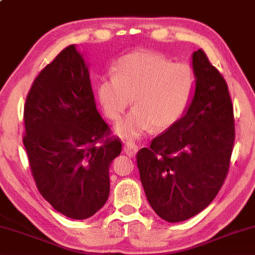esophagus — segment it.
<instances>
[{
	"label": "esophagus",
	"mask_w": 255,
	"mask_h": 255,
	"mask_svg": "<svg viewBox=\"0 0 255 255\" xmlns=\"http://www.w3.org/2000/svg\"><path fill=\"white\" fill-rule=\"evenodd\" d=\"M123 151H124V153H126L127 155H128V156H133V155H135L136 154V152H137V146L136 145H134L133 143H126L124 144V146H123Z\"/></svg>",
	"instance_id": "obj_1"
}]
</instances>
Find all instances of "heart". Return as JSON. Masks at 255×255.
I'll list each match as a JSON object with an SVG mask.
<instances>
[{
  "mask_svg": "<svg viewBox=\"0 0 255 255\" xmlns=\"http://www.w3.org/2000/svg\"><path fill=\"white\" fill-rule=\"evenodd\" d=\"M196 89L194 69L184 62L173 63L151 51H135L122 56L114 74L100 81L98 97L105 115L119 122L132 102L134 108L121 126L120 135L136 140L143 134L165 129L183 117Z\"/></svg>",
  "mask_w": 255,
  "mask_h": 255,
  "instance_id": "obj_1",
  "label": "heart"
}]
</instances>
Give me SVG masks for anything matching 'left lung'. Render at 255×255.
Returning <instances> with one entry per match:
<instances>
[{
	"label": "left lung",
	"mask_w": 255,
	"mask_h": 255,
	"mask_svg": "<svg viewBox=\"0 0 255 255\" xmlns=\"http://www.w3.org/2000/svg\"><path fill=\"white\" fill-rule=\"evenodd\" d=\"M192 66L196 89L185 114L136 155L148 203L172 223L194 217L218 195L235 140L233 105L224 78L201 49L192 55Z\"/></svg>",
	"instance_id": "1"
}]
</instances>
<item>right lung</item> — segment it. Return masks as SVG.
<instances>
[{"mask_svg":"<svg viewBox=\"0 0 255 255\" xmlns=\"http://www.w3.org/2000/svg\"><path fill=\"white\" fill-rule=\"evenodd\" d=\"M23 119V144L40 194L65 217H92L109 198L110 165L122 142L97 110L88 63L74 44L33 81Z\"/></svg>","mask_w":255,"mask_h":255,"instance_id":"1","label":"right lung"}]
</instances>
